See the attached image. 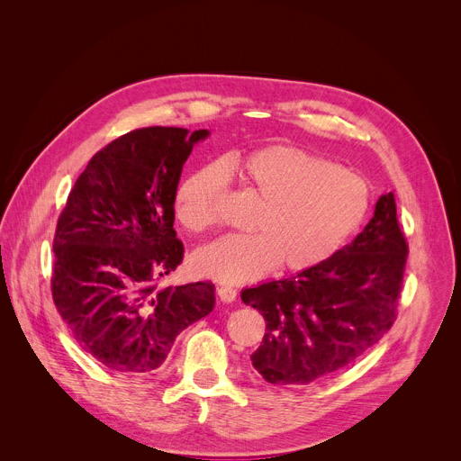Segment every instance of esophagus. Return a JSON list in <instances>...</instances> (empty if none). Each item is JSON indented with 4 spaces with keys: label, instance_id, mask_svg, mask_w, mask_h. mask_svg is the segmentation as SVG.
<instances>
[{
    "label": "esophagus",
    "instance_id": "1",
    "mask_svg": "<svg viewBox=\"0 0 461 461\" xmlns=\"http://www.w3.org/2000/svg\"><path fill=\"white\" fill-rule=\"evenodd\" d=\"M217 294H219L221 302L231 303V302H235V298H237V290H235L233 286H230V285H221V286L217 288Z\"/></svg>",
    "mask_w": 461,
    "mask_h": 461
}]
</instances>
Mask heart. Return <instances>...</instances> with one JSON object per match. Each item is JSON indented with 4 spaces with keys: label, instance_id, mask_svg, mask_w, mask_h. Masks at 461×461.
<instances>
[{
    "label": "heart",
    "instance_id": "heart-1",
    "mask_svg": "<svg viewBox=\"0 0 461 461\" xmlns=\"http://www.w3.org/2000/svg\"><path fill=\"white\" fill-rule=\"evenodd\" d=\"M242 187L261 200L252 235H228L198 249L194 268L221 283H248L274 272L309 270L332 258L366 219V182L348 167L303 149L272 145L228 161ZM226 171L215 163L182 182L178 222L202 233L221 222Z\"/></svg>",
    "mask_w": 461,
    "mask_h": 461
}]
</instances>
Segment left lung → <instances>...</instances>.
Listing matches in <instances>:
<instances>
[{"mask_svg":"<svg viewBox=\"0 0 461 461\" xmlns=\"http://www.w3.org/2000/svg\"><path fill=\"white\" fill-rule=\"evenodd\" d=\"M408 244L393 193L375 203L373 219L327 261L279 281L244 288L267 332L252 366L276 386H302L366 355L397 318Z\"/></svg>","mask_w":461,"mask_h":461,"instance_id":"obj_1","label":"left lung"}]
</instances>
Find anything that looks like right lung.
<instances>
[{
    "label": "right lung",
    "mask_w": 461,
    "mask_h": 461,
    "mask_svg": "<svg viewBox=\"0 0 461 461\" xmlns=\"http://www.w3.org/2000/svg\"><path fill=\"white\" fill-rule=\"evenodd\" d=\"M209 131L149 127L86 165L59 217L51 292L75 342L115 373L161 367L178 334L215 307V285L158 286L184 259L175 198Z\"/></svg>",
    "instance_id": "1"
}]
</instances>
